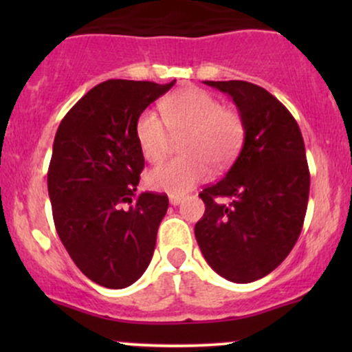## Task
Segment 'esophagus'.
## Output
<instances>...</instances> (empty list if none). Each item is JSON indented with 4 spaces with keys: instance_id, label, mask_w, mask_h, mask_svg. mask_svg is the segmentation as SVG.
I'll use <instances>...</instances> for the list:
<instances>
[{
    "instance_id": "esophagus-1",
    "label": "esophagus",
    "mask_w": 352,
    "mask_h": 352,
    "mask_svg": "<svg viewBox=\"0 0 352 352\" xmlns=\"http://www.w3.org/2000/svg\"><path fill=\"white\" fill-rule=\"evenodd\" d=\"M168 200H170V205L177 207V205L182 204V200H184V199H182V197H179V195H170V199H168Z\"/></svg>"
}]
</instances>
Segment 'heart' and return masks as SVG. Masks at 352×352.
<instances>
[{"label": "heart", "mask_w": 352, "mask_h": 352, "mask_svg": "<svg viewBox=\"0 0 352 352\" xmlns=\"http://www.w3.org/2000/svg\"><path fill=\"white\" fill-rule=\"evenodd\" d=\"M160 119L144 111L135 120V140L144 159L157 164L167 153L171 135H182L179 151L147 173V185L172 195L188 192L207 179L210 165L223 168L240 151L245 125L238 112L220 106L217 98L199 87H185L160 102Z\"/></svg>", "instance_id": "b5f03b06"}]
</instances>
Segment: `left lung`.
<instances>
[{
  "label": "left lung",
  "instance_id": "left-lung-1",
  "mask_svg": "<svg viewBox=\"0 0 352 352\" xmlns=\"http://www.w3.org/2000/svg\"><path fill=\"white\" fill-rule=\"evenodd\" d=\"M204 84L233 99L245 140L223 179L200 192L205 213L195 238L220 276L252 283L280 266L301 233L309 197L305 142L294 117L266 89L246 80Z\"/></svg>",
  "mask_w": 352,
  "mask_h": 352
}]
</instances>
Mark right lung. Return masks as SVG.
<instances>
[{"label": "right lung", "instance_id": "right-lung-1", "mask_svg": "<svg viewBox=\"0 0 352 352\" xmlns=\"http://www.w3.org/2000/svg\"><path fill=\"white\" fill-rule=\"evenodd\" d=\"M173 84L100 82L78 100L56 132L47 170L56 230L76 266L106 288L135 283L155 250L168 199L135 193L144 168L135 120Z\"/></svg>", "mask_w": 352, "mask_h": 352}]
</instances>
